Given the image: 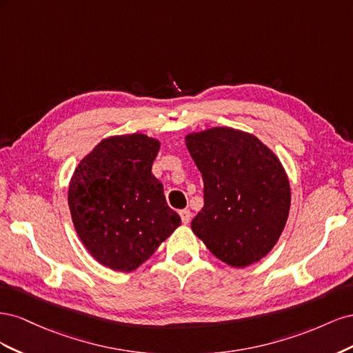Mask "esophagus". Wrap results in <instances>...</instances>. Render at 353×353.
<instances>
[{"label": "esophagus", "instance_id": "obj_1", "mask_svg": "<svg viewBox=\"0 0 353 353\" xmlns=\"http://www.w3.org/2000/svg\"><path fill=\"white\" fill-rule=\"evenodd\" d=\"M179 216H181V221H183V223H190L191 221V212L188 209H184V210H179Z\"/></svg>", "mask_w": 353, "mask_h": 353}]
</instances>
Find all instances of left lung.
<instances>
[{
  "instance_id": "left-lung-1",
  "label": "left lung",
  "mask_w": 353,
  "mask_h": 353,
  "mask_svg": "<svg viewBox=\"0 0 353 353\" xmlns=\"http://www.w3.org/2000/svg\"><path fill=\"white\" fill-rule=\"evenodd\" d=\"M205 183V206L191 230L232 268L259 262L279 241L292 191L283 163L258 137L230 126L185 135Z\"/></svg>"
}]
</instances>
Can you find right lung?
Wrapping results in <instances>:
<instances>
[{"mask_svg":"<svg viewBox=\"0 0 353 353\" xmlns=\"http://www.w3.org/2000/svg\"><path fill=\"white\" fill-rule=\"evenodd\" d=\"M157 138L141 132L104 138L70 178L74 230L92 258L113 271L141 266L179 225L163 185L152 174Z\"/></svg>","mask_w":353,"mask_h":353,"instance_id":"right-lung-1","label":"right lung"}]
</instances>
